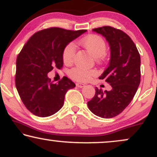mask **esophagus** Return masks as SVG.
<instances>
[{"mask_svg": "<svg viewBox=\"0 0 157 157\" xmlns=\"http://www.w3.org/2000/svg\"><path fill=\"white\" fill-rule=\"evenodd\" d=\"M76 86L78 88H82V87H84L85 85L82 84V83H80V82H77V83H76Z\"/></svg>", "mask_w": 157, "mask_h": 157, "instance_id": "obj_1", "label": "esophagus"}]
</instances>
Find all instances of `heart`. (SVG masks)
<instances>
[{"instance_id":"1","label":"heart","mask_w":157,"mask_h":157,"mask_svg":"<svg viewBox=\"0 0 157 157\" xmlns=\"http://www.w3.org/2000/svg\"><path fill=\"white\" fill-rule=\"evenodd\" d=\"M80 44L90 55L94 56L97 60H100L103 58L106 52V44L104 39L100 36L94 34L87 35L81 40ZM75 55L76 47L75 44L70 43L66 45L63 52V60L64 63L71 64L75 60ZM68 75L75 80L85 82L94 76L96 75V71L93 69L88 70L75 67L69 70Z\"/></svg>"}]
</instances>
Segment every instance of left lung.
I'll return each instance as SVG.
<instances>
[{"label":"left lung","instance_id":"left-lung-1","mask_svg":"<svg viewBox=\"0 0 157 157\" xmlns=\"http://www.w3.org/2000/svg\"><path fill=\"white\" fill-rule=\"evenodd\" d=\"M94 32L105 37L111 48V59L107 68L99 78L112 87L102 92L96 88L94 97L88 102L90 111L102 118L117 116L129 105L140 83V55L136 45L120 29L105 26Z\"/></svg>","mask_w":157,"mask_h":157}]
</instances>
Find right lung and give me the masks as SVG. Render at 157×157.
<instances>
[{
    "label": "right lung",
    "instance_id": "1",
    "mask_svg": "<svg viewBox=\"0 0 157 157\" xmlns=\"http://www.w3.org/2000/svg\"><path fill=\"white\" fill-rule=\"evenodd\" d=\"M86 32L45 29L34 34L17 55L16 88L23 103L35 116L46 117L57 112L63 105L68 90L75 87L67 77L55 83L47 74L55 68H63L64 48Z\"/></svg>",
    "mask_w": 157,
    "mask_h": 157
}]
</instances>
